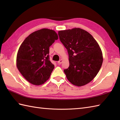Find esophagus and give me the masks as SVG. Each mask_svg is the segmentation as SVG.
Segmentation results:
<instances>
[{
	"mask_svg": "<svg viewBox=\"0 0 120 120\" xmlns=\"http://www.w3.org/2000/svg\"><path fill=\"white\" fill-rule=\"evenodd\" d=\"M62 62H63V60L62 59H60L59 61H58V63L59 64H61L62 63Z\"/></svg>",
	"mask_w": 120,
	"mask_h": 120,
	"instance_id": "1",
	"label": "esophagus"
}]
</instances>
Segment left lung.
<instances>
[{"label": "left lung", "instance_id": "1", "mask_svg": "<svg viewBox=\"0 0 120 120\" xmlns=\"http://www.w3.org/2000/svg\"><path fill=\"white\" fill-rule=\"evenodd\" d=\"M60 41L67 48L70 65L64 72L73 85L81 86L98 74L103 63L100 47L91 34L75 28L58 32Z\"/></svg>", "mask_w": 120, "mask_h": 120}]
</instances>
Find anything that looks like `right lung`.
I'll return each instance as SVG.
<instances>
[{"label":"right lung","instance_id":"add662e5","mask_svg":"<svg viewBox=\"0 0 120 120\" xmlns=\"http://www.w3.org/2000/svg\"><path fill=\"white\" fill-rule=\"evenodd\" d=\"M58 39L55 31L44 28L30 34L20 46L17 68L30 83L41 85L49 79L55 67L49 60V47Z\"/></svg>","mask_w":120,"mask_h":120}]
</instances>
